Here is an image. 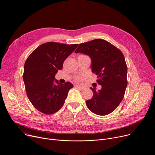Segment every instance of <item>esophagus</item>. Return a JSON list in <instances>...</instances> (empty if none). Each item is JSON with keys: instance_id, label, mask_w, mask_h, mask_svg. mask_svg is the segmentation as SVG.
Here are the masks:
<instances>
[{"instance_id": "obj_1", "label": "esophagus", "mask_w": 155, "mask_h": 155, "mask_svg": "<svg viewBox=\"0 0 155 155\" xmlns=\"http://www.w3.org/2000/svg\"><path fill=\"white\" fill-rule=\"evenodd\" d=\"M75 86L77 88H78V89L81 90V91H82V90H84V89H85L84 87H83V86H78V85H75Z\"/></svg>"}]
</instances>
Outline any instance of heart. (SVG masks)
I'll return each instance as SVG.
<instances>
[{
    "mask_svg": "<svg viewBox=\"0 0 155 155\" xmlns=\"http://www.w3.org/2000/svg\"><path fill=\"white\" fill-rule=\"evenodd\" d=\"M86 78V75H79L78 77H77L75 78V80L77 82H81L83 80H84Z\"/></svg>",
    "mask_w": 155,
    "mask_h": 155,
    "instance_id": "b5f03b06",
    "label": "heart"
}]
</instances>
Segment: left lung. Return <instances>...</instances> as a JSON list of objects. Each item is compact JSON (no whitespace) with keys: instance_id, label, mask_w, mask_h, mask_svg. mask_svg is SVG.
Returning a JSON list of instances; mask_svg holds the SVG:
<instances>
[{"instance_id":"1","label":"left lung","mask_w":155,"mask_h":155,"mask_svg":"<svg viewBox=\"0 0 155 155\" xmlns=\"http://www.w3.org/2000/svg\"><path fill=\"white\" fill-rule=\"evenodd\" d=\"M75 53L90 57L92 72L101 85L98 91L90 88L94 94L86 101L87 107L97 115L110 114L120 104L127 86V66L122 51L110 42L97 39L80 44Z\"/></svg>"}]
</instances>
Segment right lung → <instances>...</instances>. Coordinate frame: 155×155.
<instances>
[{
  "instance_id": "obj_1",
  "label": "right lung",
  "mask_w": 155,
  "mask_h": 155,
  "mask_svg": "<svg viewBox=\"0 0 155 155\" xmlns=\"http://www.w3.org/2000/svg\"><path fill=\"white\" fill-rule=\"evenodd\" d=\"M78 45L48 42L38 47L27 58L23 74L27 95L33 106L42 113L54 114L63 106L74 86L70 82L54 81L55 76Z\"/></svg>"
}]
</instances>
